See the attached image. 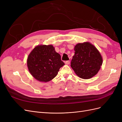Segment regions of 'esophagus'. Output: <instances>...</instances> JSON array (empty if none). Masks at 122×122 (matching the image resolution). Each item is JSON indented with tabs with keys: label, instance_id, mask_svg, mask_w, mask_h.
Wrapping results in <instances>:
<instances>
[{
	"label": "esophagus",
	"instance_id": "1",
	"mask_svg": "<svg viewBox=\"0 0 122 122\" xmlns=\"http://www.w3.org/2000/svg\"><path fill=\"white\" fill-rule=\"evenodd\" d=\"M70 63V61H66V62H65V64L66 65H69Z\"/></svg>",
	"mask_w": 122,
	"mask_h": 122
}]
</instances>
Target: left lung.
I'll use <instances>...</instances> for the list:
<instances>
[{
  "label": "left lung",
  "mask_w": 122,
  "mask_h": 122,
  "mask_svg": "<svg viewBox=\"0 0 122 122\" xmlns=\"http://www.w3.org/2000/svg\"><path fill=\"white\" fill-rule=\"evenodd\" d=\"M74 51L71 67L76 74L84 79L96 75L103 62L102 57L96 48L89 42H84L77 44Z\"/></svg>",
  "instance_id": "1"
}]
</instances>
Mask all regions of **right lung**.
I'll return each instance as SVG.
<instances>
[{
	"label": "right lung",
	"mask_w": 122,
	"mask_h": 122,
	"mask_svg": "<svg viewBox=\"0 0 122 122\" xmlns=\"http://www.w3.org/2000/svg\"><path fill=\"white\" fill-rule=\"evenodd\" d=\"M29 72L41 82H48L56 76L65 64L60 54L51 45H38L29 54L27 61Z\"/></svg>",
	"instance_id": "right-lung-1"
}]
</instances>
